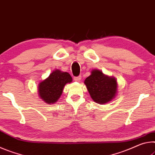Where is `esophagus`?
Returning <instances> with one entry per match:
<instances>
[{"label": "esophagus", "instance_id": "34e87169", "mask_svg": "<svg viewBox=\"0 0 155 155\" xmlns=\"http://www.w3.org/2000/svg\"><path fill=\"white\" fill-rule=\"evenodd\" d=\"M82 80V76H78V77H75L74 78V80L75 81V82H80V81Z\"/></svg>", "mask_w": 155, "mask_h": 155}]
</instances>
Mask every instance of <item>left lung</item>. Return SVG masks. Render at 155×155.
<instances>
[{
    "mask_svg": "<svg viewBox=\"0 0 155 155\" xmlns=\"http://www.w3.org/2000/svg\"><path fill=\"white\" fill-rule=\"evenodd\" d=\"M84 84L92 100L100 104L108 103L115 98L118 84L115 77L108 76L98 69H93Z\"/></svg>",
    "mask_w": 155,
    "mask_h": 155,
    "instance_id": "1",
    "label": "left lung"
}]
</instances>
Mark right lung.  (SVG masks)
Masks as SVG:
<instances>
[{
    "instance_id": "obj_1",
    "label": "right lung",
    "mask_w": 155,
    "mask_h": 155,
    "mask_svg": "<svg viewBox=\"0 0 155 155\" xmlns=\"http://www.w3.org/2000/svg\"><path fill=\"white\" fill-rule=\"evenodd\" d=\"M69 73L56 69L50 73L49 77L38 84V92L41 100L48 104L57 102L62 95L64 86L72 82Z\"/></svg>"
}]
</instances>
